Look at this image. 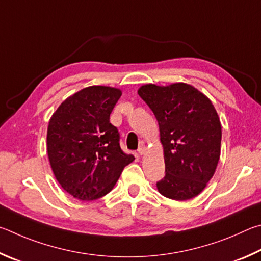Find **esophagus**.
I'll return each mask as SVG.
<instances>
[{
    "mask_svg": "<svg viewBox=\"0 0 261 261\" xmlns=\"http://www.w3.org/2000/svg\"><path fill=\"white\" fill-rule=\"evenodd\" d=\"M147 151V147H145V144H141L140 147H139V149H138V152H139V154H141V156H142V154Z\"/></svg>",
    "mask_w": 261,
    "mask_h": 261,
    "instance_id": "obj_1",
    "label": "esophagus"
}]
</instances>
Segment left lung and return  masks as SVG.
I'll return each instance as SVG.
<instances>
[{
	"label": "left lung",
	"mask_w": 261,
	"mask_h": 261,
	"mask_svg": "<svg viewBox=\"0 0 261 261\" xmlns=\"http://www.w3.org/2000/svg\"><path fill=\"white\" fill-rule=\"evenodd\" d=\"M138 93L159 125L166 173L157 182L158 191L174 200L196 197L212 179L220 158L217 110L206 95L185 82L143 85Z\"/></svg>",
	"instance_id": "8db88e82"
}]
</instances>
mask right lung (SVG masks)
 <instances>
[{
	"instance_id": "obj_1",
	"label": "right lung",
	"mask_w": 261,
	"mask_h": 261,
	"mask_svg": "<svg viewBox=\"0 0 261 261\" xmlns=\"http://www.w3.org/2000/svg\"><path fill=\"white\" fill-rule=\"evenodd\" d=\"M121 94L113 87H87L67 97L50 118V166L62 188L76 199L94 200L109 194L135 159L123 153L117 127L110 122Z\"/></svg>"
}]
</instances>
